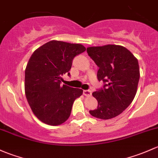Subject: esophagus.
Segmentation results:
<instances>
[{
	"instance_id": "1",
	"label": "esophagus",
	"mask_w": 158,
	"mask_h": 158,
	"mask_svg": "<svg viewBox=\"0 0 158 158\" xmlns=\"http://www.w3.org/2000/svg\"><path fill=\"white\" fill-rule=\"evenodd\" d=\"M83 94L85 96H91L92 95V91L91 90H84Z\"/></svg>"
}]
</instances>
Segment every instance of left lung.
<instances>
[{"mask_svg":"<svg viewBox=\"0 0 158 158\" xmlns=\"http://www.w3.org/2000/svg\"><path fill=\"white\" fill-rule=\"evenodd\" d=\"M87 53L99 67L98 79L104 82L103 89L92 93L98 107L89 113L96 118L112 119L135 98L140 77L138 60L123 46L116 44L89 47Z\"/></svg>","mask_w":158,"mask_h":158,"instance_id":"obj_1","label":"left lung"}]
</instances>
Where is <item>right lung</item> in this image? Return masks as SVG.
<instances>
[{"label": "right lung", "mask_w": 158, "mask_h": 158, "mask_svg": "<svg viewBox=\"0 0 158 158\" xmlns=\"http://www.w3.org/2000/svg\"><path fill=\"white\" fill-rule=\"evenodd\" d=\"M85 50L82 44L53 40L31 54L25 70V93L33 114L44 123H64L82 94V89L60 82L63 75H69L73 58Z\"/></svg>", "instance_id": "1"}]
</instances>
